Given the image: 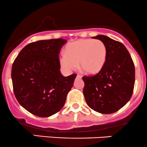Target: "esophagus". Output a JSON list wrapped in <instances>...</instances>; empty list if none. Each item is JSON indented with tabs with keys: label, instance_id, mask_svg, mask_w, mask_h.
<instances>
[{
	"label": "esophagus",
	"instance_id": "obj_1",
	"mask_svg": "<svg viewBox=\"0 0 147 147\" xmlns=\"http://www.w3.org/2000/svg\"><path fill=\"white\" fill-rule=\"evenodd\" d=\"M76 78H81V76L79 75V74H78V75L76 76Z\"/></svg>",
	"mask_w": 147,
	"mask_h": 147
}]
</instances>
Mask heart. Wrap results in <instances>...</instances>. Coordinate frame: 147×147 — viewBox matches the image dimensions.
<instances>
[{"label": "heart", "instance_id": "obj_1", "mask_svg": "<svg viewBox=\"0 0 147 147\" xmlns=\"http://www.w3.org/2000/svg\"><path fill=\"white\" fill-rule=\"evenodd\" d=\"M107 58L106 45L98 39H81L70 43L62 54L60 63L65 69L74 70L78 64L80 70L87 74L101 71Z\"/></svg>", "mask_w": 147, "mask_h": 147}]
</instances>
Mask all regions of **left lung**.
I'll list each match as a JSON object with an SVG mask.
<instances>
[{"label": "left lung", "instance_id": "obj_1", "mask_svg": "<svg viewBox=\"0 0 147 147\" xmlns=\"http://www.w3.org/2000/svg\"><path fill=\"white\" fill-rule=\"evenodd\" d=\"M106 45L107 58L98 74L83 76L84 95L91 109L109 114L119 111L130 100L135 83L133 60L121 42L104 35L92 37Z\"/></svg>", "mask_w": 147, "mask_h": 147}]
</instances>
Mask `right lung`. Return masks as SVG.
Returning a JSON list of instances; mask_svg holds the SVG:
<instances>
[{"mask_svg":"<svg viewBox=\"0 0 147 147\" xmlns=\"http://www.w3.org/2000/svg\"><path fill=\"white\" fill-rule=\"evenodd\" d=\"M65 39L41 40L26 46L12 66L13 92L18 103L33 115L49 117L66 102L76 74L63 76L59 53Z\"/></svg>","mask_w":147,"mask_h":147,"instance_id":"right-lung-1","label":"right lung"}]
</instances>
